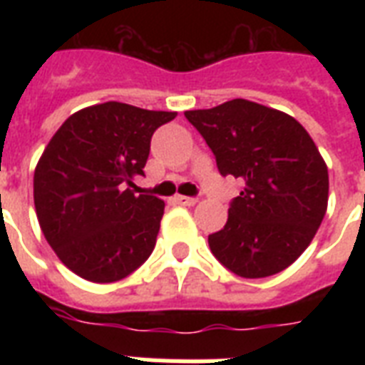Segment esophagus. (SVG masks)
Listing matches in <instances>:
<instances>
[{"instance_id": "1", "label": "esophagus", "mask_w": 365, "mask_h": 365, "mask_svg": "<svg viewBox=\"0 0 365 365\" xmlns=\"http://www.w3.org/2000/svg\"><path fill=\"white\" fill-rule=\"evenodd\" d=\"M174 202L180 206H195L197 205V199H193V197H183V195H178L176 199H174Z\"/></svg>"}]
</instances>
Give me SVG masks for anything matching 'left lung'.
Returning a JSON list of instances; mask_svg holds the SVG:
<instances>
[{
    "mask_svg": "<svg viewBox=\"0 0 365 365\" xmlns=\"http://www.w3.org/2000/svg\"><path fill=\"white\" fill-rule=\"evenodd\" d=\"M185 117L220 174L244 183L225 227L208 235L212 254L242 278L284 271L314 239L328 208V166L309 132L288 113L242 98Z\"/></svg>",
    "mask_w": 365,
    "mask_h": 365,
    "instance_id": "obj_1",
    "label": "left lung"
}]
</instances>
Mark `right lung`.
I'll list each match as a JSON object with an SVG mask.
<instances>
[{
  "instance_id": "right-lung-1",
  "label": "right lung",
  "mask_w": 365,
  "mask_h": 365,
  "mask_svg": "<svg viewBox=\"0 0 365 365\" xmlns=\"http://www.w3.org/2000/svg\"><path fill=\"white\" fill-rule=\"evenodd\" d=\"M176 115L106 102L68 117L47 143L34 172L36 214L77 277L117 282L151 255L165 202L134 193L132 178L143 176L153 132Z\"/></svg>"
}]
</instances>
